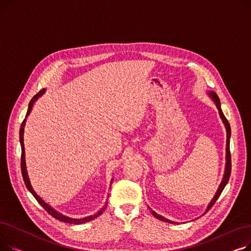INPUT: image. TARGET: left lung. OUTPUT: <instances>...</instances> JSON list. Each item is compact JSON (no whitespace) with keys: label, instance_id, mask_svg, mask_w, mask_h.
<instances>
[{"label":"left lung","instance_id":"8db88e82","mask_svg":"<svg viewBox=\"0 0 251 251\" xmlns=\"http://www.w3.org/2000/svg\"><path fill=\"white\" fill-rule=\"evenodd\" d=\"M208 95H209L210 98L213 99V100L215 101V103H216V105H217V108H218V110H219L220 117H221V119H222V121H223L224 125H225V127H226V131H227V142H226V166H225V173H224L222 182H221L220 186H219V188H218V190H217V192H216V194H215V196H214V199H213L212 201H210V202L208 203V205H207V207H206L205 213L207 212V210H208L210 207H212V206L215 204V202H216L217 200L219 199V196L221 195L222 191L224 190V188H225V186L227 185V183H228V181H229V179H230V175H231V153H230L231 127H230V124H229L228 120L226 119V117L224 116V114H223V112H222L220 99H219V97L217 96L216 92H215V91H210V92H208ZM150 209H151V208H150ZM151 214H152L153 217H155L156 219H159V220H161V221H163V222H167V223H171V224H174V223H175V222H173V221H170V220H168V219H166V218H164V217H162V216H160V215H157L155 212H153L152 209H151Z\"/></svg>","mask_w":251,"mask_h":251}]
</instances>
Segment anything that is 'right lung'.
<instances>
[{
  "label": "right lung",
  "instance_id": "add662e5",
  "mask_svg": "<svg viewBox=\"0 0 251 251\" xmlns=\"http://www.w3.org/2000/svg\"><path fill=\"white\" fill-rule=\"evenodd\" d=\"M45 89L41 90L38 92V94H36L30 100L29 104H28V110H27V113H26V116H25V119L23 120L22 124H21V127H20V131H19V140H20V144H21V172H22V177H23V180H24V183L26 187H27V189L29 190V192L34 196V199L37 201V202L41 204L47 212L51 216L54 217L55 219L59 220V221H62L64 223H69V224H74V225H79V224H84L86 222H89L91 220H94L96 218H98L99 216H100L102 214L103 210L105 209V207H107V203H105L103 205V207H101L98 213H96L95 215H91V216H88V217H85V218H82V219H72V218H69L67 216H64L62 214H60L59 212H57V210H55L54 208H52L50 204L46 203L41 197H39L36 192L33 190L31 184H30V181H29V178H28V173H27V170H26V164H25V151H24V142H23V134H24V126H25V122H26V117H27L30 112H31V109L33 107V103L37 100V99L39 97H42L44 94H45ZM113 181V180H112Z\"/></svg>",
  "mask_w": 251,
  "mask_h": 251
}]
</instances>
